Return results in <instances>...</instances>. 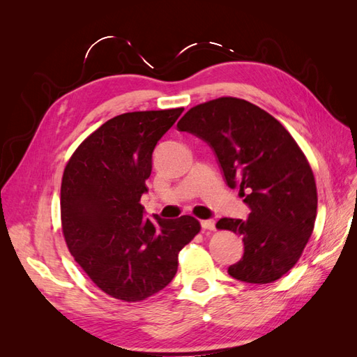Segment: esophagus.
<instances>
[{
  "label": "esophagus",
  "mask_w": 357,
  "mask_h": 357,
  "mask_svg": "<svg viewBox=\"0 0 357 357\" xmlns=\"http://www.w3.org/2000/svg\"><path fill=\"white\" fill-rule=\"evenodd\" d=\"M201 226L202 229H207V231H214L215 229V222L208 219V220H201Z\"/></svg>",
  "instance_id": "obj_1"
}]
</instances>
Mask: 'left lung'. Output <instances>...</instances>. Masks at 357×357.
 Listing matches in <instances>:
<instances>
[{"instance_id": "obj_1", "label": "left lung", "mask_w": 357, "mask_h": 357, "mask_svg": "<svg viewBox=\"0 0 357 357\" xmlns=\"http://www.w3.org/2000/svg\"><path fill=\"white\" fill-rule=\"evenodd\" d=\"M177 128L213 149L226 185L240 188L250 208L244 220L215 223L243 236L244 255L229 275L253 284L275 282L298 262L314 229L317 189L305 155L277 119L232 96L192 107Z\"/></svg>"}]
</instances>
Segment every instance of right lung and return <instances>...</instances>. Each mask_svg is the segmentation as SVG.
I'll list each match as a JSON object with an SVG mask.
<instances>
[{
    "mask_svg": "<svg viewBox=\"0 0 357 357\" xmlns=\"http://www.w3.org/2000/svg\"><path fill=\"white\" fill-rule=\"evenodd\" d=\"M185 109L116 116L73 153L61 185L68 250L104 294L125 302L158 294L174 278L178 252L201 225L192 215L144 219L153 150Z\"/></svg>",
    "mask_w": 357,
    "mask_h": 357,
    "instance_id": "add662e5",
    "label": "right lung"
}]
</instances>
